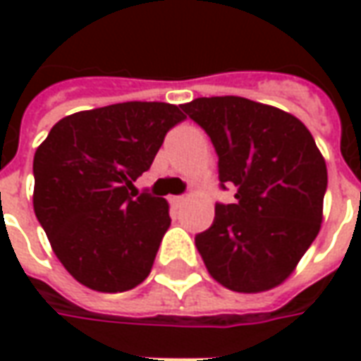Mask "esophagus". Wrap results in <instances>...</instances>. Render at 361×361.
<instances>
[{
    "label": "esophagus",
    "instance_id": "34e87169",
    "mask_svg": "<svg viewBox=\"0 0 361 361\" xmlns=\"http://www.w3.org/2000/svg\"><path fill=\"white\" fill-rule=\"evenodd\" d=\"M170 201H172V204H181L183 201H185V197H170Z\"/></svg>",
    "mask_w": 361,
    "mask_h": 361
}]
</instances>
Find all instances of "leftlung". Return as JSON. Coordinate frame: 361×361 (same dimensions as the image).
<instances>
[{
    "label": "left lung",
    "instance_id": "8db88e82",
    "mask_svg": "<svg viewBox=\"0 0 361 361\" xmlns=\"http://www.w3.org/2000/svg\"><path fill=\"white\" fill-rule=\"evenodd\" d=\"M181 108L211 137L222 188H235L195 238L207 271L234 292L276 288L321 230L325 158L300 119L269 104L211 96Z\"/></svg>",
    "mask_w": 361,
    "mask_h": 361
}]
</instances>
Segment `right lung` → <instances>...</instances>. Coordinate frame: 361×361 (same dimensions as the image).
Returning a JSON list of instances; mask_svg holds the SVG:
<instances>
[{"label":"right lung","instance_id":"right-lung-1","mask_svg":"<svg viewBox=\"0 0 361 361\" xmlns=\"http://www.w3.org/2000/svg\"><path fill=\"white\" fill-rule=\"evenodd\" d=\"M183 119L176 104H111L59 119L36 149V219L82 286L116 294L149 276L170 228V204L129 189Z\"/></svg>","mask_w":361,"mask_h":361}]
</instances>
